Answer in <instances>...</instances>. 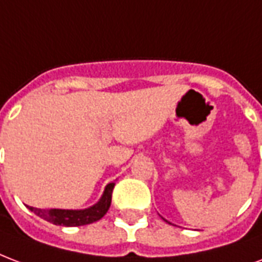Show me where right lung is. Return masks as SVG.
<instances>
[{
	"label": "right lung",
	"mask_w": 262,
	"mask_h": 262,
	"mask_svg": "<svg viewBox=\"0 0 262 262\" xmlns=\"http://www.w3.org/2000/svg\"><path fill=\"white\" fill-rule=\"evenodd\" d=\"M115 188V182H110L105 186V190L102 193L101 199L96 202L94 206L82 210H62V208H49V210H42V208L29 207L33 213L37 214L38 217L48 222H52L55 225L60 227H81V225H88L92 222L99 221L110 207L112 203V192Z\"/></svg>",
	"instance_id": "obj_1"
}]
</instances>
